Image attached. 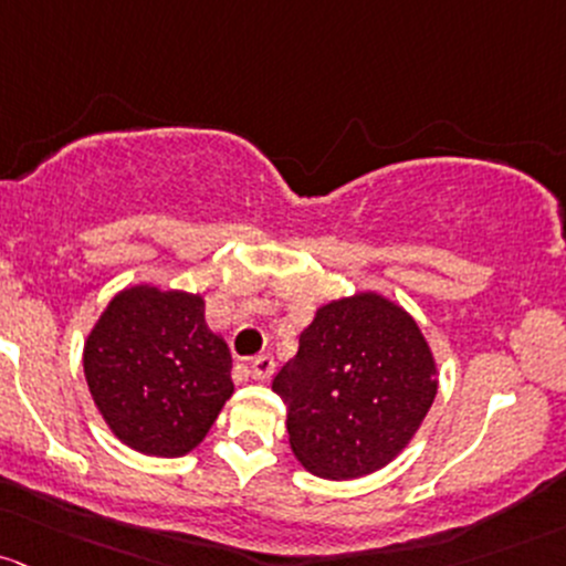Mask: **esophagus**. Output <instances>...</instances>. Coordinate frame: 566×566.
<instances>
[{"label": "esophagus", "instance_id": "obj_1", "mask_svg": "<svg viewBox=\"0 0 566 566\" xmlns=\"http://www.w3.org/2000/svg\"><path fill=\"white\" fill-rule=\"evenodd\" d=\"M271 374H273V357L271 354H258V357L252 359V378L265 381Z\"/></svg>", "mask_w": 566, "mask_h": 566}]
</instances>
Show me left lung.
Returning <instances> with one entry per match:
<instances>
[{"instance_id":"obj_1","label":"left lung","mask_w":566,"mask_h":566,"mask_svg":"<svg viewBox=\"0 0 566 566\" xmlns=\"http://www.w3.org/2000/svg\"><path fill=\"white\" fill-rule=\"evenodd\" d=\"M297 462L333 481L368 475L406 449L438 381L424 335L400 306L363 293L316 312L273 378Z\"/></svg>"}]
</instances>
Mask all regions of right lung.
I'll return each mask as SVG.
<instances>
[{
  "label": "right lung",
  "mask_w": 566,
  "mask_h": 566,
  "mask_svg": "<svg viewBox=\"0 0 566 566\" xmlns=\"http://www.w3.org/2000/svg\"><path fill=\"white\" fill-rule=\"evenodd\" d=\"M83 363L104 421L142 454H188L233 395L228 344L188 293L123 290L88 335Z\"/></svg>",
  "instance_id": "obj_1"
}]
</instances>
